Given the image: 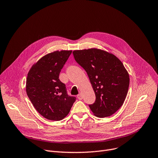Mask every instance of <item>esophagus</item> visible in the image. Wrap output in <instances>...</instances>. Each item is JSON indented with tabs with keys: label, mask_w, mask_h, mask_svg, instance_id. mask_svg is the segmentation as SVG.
Segmentation results:
<instances>
[{
	"label": "esophagus",
	"mask_w": 158,
	"mask_h": 158,
	"mask_svg": "<svg viewBox=\"0 0 158 158\" xmlns=\"http://www.w3.org/2000/svg\"><path fill=\"white\" fill-rule=\"evenodd\" d=\"M77 98H78V99L80 100H82V98H83V97H82V95H81V93H80V94H78L77 95Z\"/></svg>",
	"instance_id": "1"
}]
</instances>
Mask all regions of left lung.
<instances>
[{"mask_svg":"<svg viewBox=\"0 0 158 158\" xmlns=\"http://www.w3.org/2000/svg\"><path fill=\"white\" fill-rule=\"evenodd\" d=\"M74 58L87 72L96 95L89 105L94 115L110 116L124 103L129 86V75L114 55L96 48L74 50Z\"/></svg>","mask_w":158,"mask_h":158,"instance_id":"obj_1","label":"left lung"}]
</instances>
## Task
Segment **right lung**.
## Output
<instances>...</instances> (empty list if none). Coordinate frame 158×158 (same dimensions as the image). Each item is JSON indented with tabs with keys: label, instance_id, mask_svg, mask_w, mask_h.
<instances>
[{
	"label": "right lung",
	"instance_id": "1",
	"mask_svg": "<svg viewBox=\"0 0 158 158\" xmlns=\"http://www.w3.org/2000/svg\"><path fill=\"white\" fill-rule=\"evenodd\" d=\"M71 50L55 51L42 56L29 71L26 89L35 109L45 118L63 119L69 114L76 98L67 94L59 74Z\"/></svg>",
	"mask_w": 158,
	"mask_h": 158
}]
</instances>
